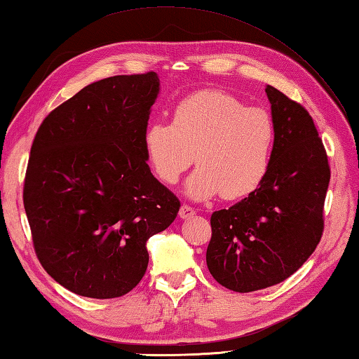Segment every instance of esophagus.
Returning <instances> with one entry per match:
<instances>
[{"label": "esophagus", "mask_w": 359, "mask_h": 359, "mask_svg": "<svg viewBox=\"0 0 359 359\" xmlns=\"http://www.w3.org/2000/svg\"><path fill=\"white\" fill-rule=\"evenodd\" d=\"M196 215V212H194V208L193 207H189V205H187V203H184V205L180 207V212H179V216L182 217V219H189V217L191 216H194Z\"/></svg>", "instance_id": "obj_1"}]
</instances>
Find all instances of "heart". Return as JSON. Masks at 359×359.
Masks as SVG:
<instances>
[{"label": "heart", "instance_id": "obj_1", "mask_svg": "<svg viewBox=\"0 0 359 359\" xmlns=\"http://www.w3.org/2000/svg\"><path fill=\"white\" fill-rule=\"evenodd\" d=\"M143 142L163 184H177L196 160L199 166L185 187L189 198L203 201L221 193L233 201L254 193L264 180L276 126L264 109L245 107L226 91L202 90L175 105L171 124L152 123Z\"/></svg>", "mask_w": 359, "mask_h": 359}]
</instances>
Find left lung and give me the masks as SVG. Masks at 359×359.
Instances as JSON below:
<instances>
[{"instance_id": "8db88e82", "label": "left lung", "mask_w": 359, "mask_h": 359, "mask_svg": "<svg viewBox=\"0 0 359 359\" xmlns=\"http://www.w3.org/2000/svg\"><path fill=\"white\" fill-rule=\"evenodd\" d=\"M276 126L269 171L254 193L212 215L207 266L235 292L291 277L319 244L330 184L325 147L305 107L266 87Z\"/></svg>"}]
</instances>
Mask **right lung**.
Wrapping results in <instances>:
<instances>
[{
	"instance_id": "obj_1",
	"label": "right lung",
	"mask_w": 359,
	"mask_h": 359,
	"mask_svg": "<svg viewBox=\"0 0 359 359\" xmlns=\"http://www.w3.org/2000/svg\"><path fill=\"white\" fill-rule=\"evenodd\" d=\"M158 91L154 72L107 77L60 104L35 133L23 188L34 250L77 296L132 291L149 263L146 241L179 213L146 161Z\"/></svg>"
}]
</instances>
